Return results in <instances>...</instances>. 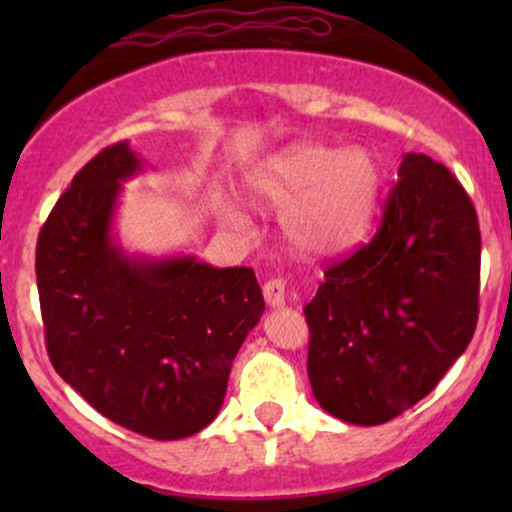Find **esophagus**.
I'll use <instances>...</instances> for the list:
<instances>
[{"instance_id": "obj_1", "label": "esophagus", "mask_w": 512, "mask_h": 512, "mask_svg": "<svg viewBox=\"0 0 512 512\" xmlns=\"http://www.w3.org/2000/svg\"><path fill=\"white\" fill-rule=\"evenodd\" d=\"M262 293H264V301H267V305H272V308H279V305H284L286 303L284 279H269L267 284L262 286Z\"/></svg>"}]
</instances>
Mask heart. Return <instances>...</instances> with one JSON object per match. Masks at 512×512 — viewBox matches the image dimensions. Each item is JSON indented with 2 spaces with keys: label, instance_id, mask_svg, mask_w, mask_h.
<instances>
[{
  "label": "heart",
  "instance_id": "1",
  "mask_svg": "<svg viewBox=\"0 0 512 512\" xmlns=\"http://www.w3.org/2000/svg\"><path fill=\"white\" fill-rule=\"evenodd\" d=\"M378 185V161L361 146L334 151L320 144H296L250 178L252 197L284 207L286 238L313 257L342 252L363 236ZM223 216L233 226H243V214L231 204L223 207Z\"/></svg>",
  "mask_w": 512,
  "mask_h": 512
}]
</instances>
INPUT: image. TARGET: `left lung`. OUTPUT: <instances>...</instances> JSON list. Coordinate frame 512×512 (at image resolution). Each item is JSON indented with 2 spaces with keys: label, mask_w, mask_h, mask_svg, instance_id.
Returning <instances> with one entry per match:
<instances>
[{
  "label": "left lung",
  "mask_w": 512,
  "mask_h": 512,
  "mask_svg": "<svg viewBox=\"0 0 512 512\" xmlns=\"http://www.w3.org/2000/svg\"><path fill=\"white\" fill-rule=\"evenodd\" d=\"M378 233L332 264L303 308L308 375L327 414L378 426L414 407L472 342L481 233L460 180L407 154Z\"/></svg>",
  "instance_id": "left-lung-1"
}]
</instances>
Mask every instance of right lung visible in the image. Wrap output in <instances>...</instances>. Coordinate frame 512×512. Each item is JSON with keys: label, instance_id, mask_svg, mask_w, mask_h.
<instances>
[{"label": "right lung", "instance_id": "add662e5", "mask_svg": "<svg viewBox=\"0 0 512 512\" xmlns=\"http://www.w3.org/2000/svg\"><path fill=\"white\" fill-rule=\"evenodd\" d=\"M139 170L127 142L105 146L57 199L35 248L40 313L64 383L105 419L178 440L216 419L264 298L250 267L139 260L117 248L120 182Z\"/></svg>", "mask_w": 512, "mask_h": 512}]
</instances>
